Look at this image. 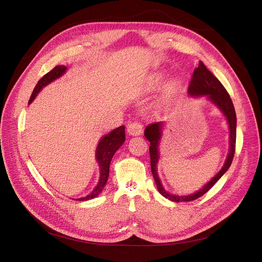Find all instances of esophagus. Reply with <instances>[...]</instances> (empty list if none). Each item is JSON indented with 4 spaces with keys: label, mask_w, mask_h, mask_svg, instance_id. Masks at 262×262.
Returning <instances> with one entry per match:
<instances>
[{
    "label": "esophagus",
    "mask_w": 262,
    "mask_h": 262,
    "mask_svg": "<svg viewBox=\"0 0 262 262\" xmlns=\"http://www.w3.org/2000/svg\"><path fill=\"white\" fill-rule=\"evenodd\" d=\"M142 131H143V125L140 122H131L126 126V132L130 136H140Z\"/></svg>",
    "instance_id": "obj_1"
}]
</instances>
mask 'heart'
<instances>
[{
  "instance_id": "1",
  "label": "heart",
  "mask_w": 262,
  "mask_h": 262,
  "mask_svg": "<svg viewBox=\"0 0 262 262\" xmlns=\"http://www.w3.org/2000/svg\"><path fill=\"white\" fill-rule=\"evenodd\" d=\"M163 80H164V75H163V74H156V75H154V76L149 80V83H148L149 89H155V87L160 86V85L162 84ZM177 89H178V83H177V82L170 83V84L167 86V89H166L165 98L170 97L171 95L177 91Z\"/></svg>"
}]
</instances>
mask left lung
Listing matches in <instances>:
<instances>
[{
    "instance_id": "left-lung-1",
    "label": "left lung",
    "mask_w": 262,
    "mask_h": 262,
    "mask_svg": "<svg viewBox=\"0 0 262 262\" xmlns=\"http://www.w3.org/2000/svg\"><path fill=\"white\" fill-rule=\"evenodd\" d=\"M188 93L192 96H208V98L213 102L214 105H216L219 109L221 110L223 115L226 117V120L228 122L229 126V152L227 155V158L225 161V164L222 169L214 176L207 185H204L202 189L195 193L189 194V195H176L170 194L163 188L161 180L157 175V162L160 158V153H158V144H160L161 137H162V129H163V122H154L148 124L145 131L144 136L149 141V156H150V170H152L153 177L155 180V184L157 186L158 191L162 195H164L166 199H169L173 202H189L193 201L198 198L202 196L204 193H207L209 190L214 186V184L224 175L226 170L229 168L233 157L235 154V145H236V113L235 108L233 105V101L229 97L227 91L225 87L222 85V83L214 76L211 71H209L203 64V62L200 61L199 66L196 69H194L191 81H190Z\"/></svg>"
}]
</instances>
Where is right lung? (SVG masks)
<instances>
[{"label":"right lung","instance_id":"1","mask_svg":"<svg viewBox=\"0 0 262 262\" xmlns=\"http://www.w3.org/2000/svg\"><path fill=\"white\" fill-rule=\"evenodd\" d=\"M66 71H67V67L57 66L55 68H53L50 72L43 75L40 80H39L33 94H31L28 105L33 102V100L37 96V94L41 91L42 87H45L46 85H48L49 83L53 82L54 80H57V78L62 76L66 73ZM124 141H125L124 125L119 126V128L113 130L112 132L106 134V136H104L100 139L96 149V160L99 164V168H100L99 181L91 194L86 195L84 198H80V199H76V200L78 201L91 200V199H94V198H96L102 191V189H104V187L106 186L107 180H108L109 166H110V162H112V158L114 154L117 152V149L123 144Z\"/></svg>","mask_w":262,"mask_h":262}]
</instances>
